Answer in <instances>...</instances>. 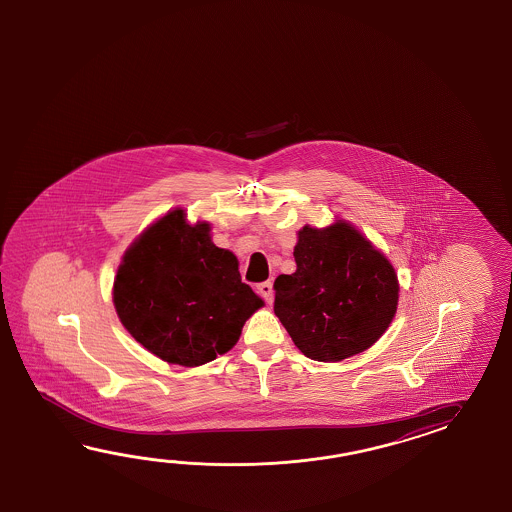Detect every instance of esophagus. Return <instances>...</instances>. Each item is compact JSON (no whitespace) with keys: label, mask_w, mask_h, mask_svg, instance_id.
I'll return each instance as SVG.
<instances>
[{"label":"esophagus","mask_w":512,"mask_h":512,"mask_svg":"<svg viewBox=\"0 0 512 512\" xmlns=\"http://www.w3.org/2000/svg\"><path fill=\"white\" fill-rule=\"evenodd\" d=\"M258 293L263 296V300H265L267 304H272V300H274V293H272L271 282L260 283V285H258Z\"/></svg>","instance_id":"34e87169"}]
</instances>
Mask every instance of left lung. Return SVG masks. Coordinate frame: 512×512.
I'll return each mask as SVG.
<instances>
[{"instance_id": "8db88e82", "label": "left lung", "mask_w": 512, "mask_h": 512, "mask_svg": "<svg viewBox=\"0 0 512 512\" xmlns=\"http://www.w3.org/2000/svg\"><path fill=\"white\" fill-rule=\"evenodd\" d=\"M296 271L274 282V313L307 359L340 362L392 324L399 280L390 260L348 221L298 230Z\"/></svg>"}]
</instances>
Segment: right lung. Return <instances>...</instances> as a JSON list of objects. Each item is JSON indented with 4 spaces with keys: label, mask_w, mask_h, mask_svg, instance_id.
<instances>
[{
    "label": "right lung",
    "mask_w": 512,
    "mask_h": 512,
    "mask_svg": "<svg viewBox=\"0 0 512 512\" xmlns=\"http://www.w3.org/2000/svg\"><path fill=\"white\" fill-rule=\"evenodd\" d=\"M238 258L212 243L210 223L170 210L131 243L113 282L122 326L170 364L196 368L227 353L261 305Z\"/></svg>",
    "instance_id": "right-lung-1"
}]
</instances>
